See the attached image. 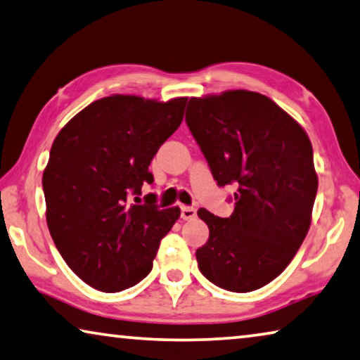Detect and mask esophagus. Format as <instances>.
Returning a JSON list of instances; mask_svg holds the SVG:
<instances>
[{"mask_svg":"<svg viewBox=\"0 0 360 360\" xmlns=\"http://www.w3.org/2000/svg\"><path fill=\"white\" fill-rule=\"evenodd\" d=\"M197 216V211L195 208L192 207H181V218L184 221H189V219H193Z\"/></svg>","mask_w":360,"mask_h":360,"instance_id":"34e87169","label":"esophagus"}]
</instances>
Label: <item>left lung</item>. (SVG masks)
I'll list each match as a JSON object with an SVG mask.
<instances>
[{"mask_svg": "<svg viewBox=\"0 0 360 360\" xmlns=\"http://www.w3.org/2000/svg\"><path fill=\"white\" fill-rule=\"evenodd\" d=\"M186 123L218 186H237L229 218L197 211L210 229L198 269L229 292L264 287L309 231L319 186L311 141L276 102L247 89L191 98Z\"/></svg>", "mask_w": 360, "mask_h": 360, "instance_id": "1", "label": "left lung"}]
</instances>
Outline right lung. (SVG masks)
Wrapping results in <instances>:
<instances>
[{
	"instance_id": "right-lung-1",
	"label": "right lung",
	"mask_w": 360,
	"mask_h": 360,
	"mask_svg": "<svg viewBox=\"0 0 360 360\" xmlns=\"http://www.w3.org/2000/svg\"><path fill=\"white\" fill-rule=\"evenodd\" d=\"M186 102L108 96L56 136L43 173L48 229L67 266L89 287L115 293L141 282L179 219L181 210H160L155 195L138 203L142 184L153 181L152 158L179 128Z\"/></svg>"
}]
</instances>
